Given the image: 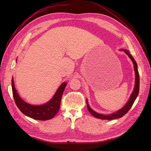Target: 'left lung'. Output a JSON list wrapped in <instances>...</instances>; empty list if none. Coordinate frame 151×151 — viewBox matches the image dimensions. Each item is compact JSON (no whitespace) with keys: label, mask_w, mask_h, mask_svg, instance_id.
I'll list each match as a JSON object with an SVG mask.
<instances>
[{"label":"left lung","mask_w":151,"mask_h":151,"mask_svg":"<svg viewBox=\"0 0 151 151\" xmlns=\"http://www.w3.org/2000/svg\"><path fill=\"white\" fill-rule=\"evenodd\" d=\"M120 50H122V51H124L126 54L129 57V58L131 59L132 62L134 63V70H135V87L133 92H132L130 97L129 99V101H127V103L125 104V105L123 108L120 109L119 110H118L115 112H114L111 114H109V115H104V114H101L94 111L93 109H92L89 105L88 104V99H86V103H87V107H88V109L90 113L94 116V117L99 118V119H101V120H113V119H116V118H119L122 117L123 116H124L125 114L129 111V109L131 108V107L133 105L134 101H135V99L137 97V96L139 94V84H140V79H139V71H138V68H137V64L134 60V58L132 57V56L129 53V51L125 49H122Z\"/></svg>","instance_id":"1"}]
</instances>
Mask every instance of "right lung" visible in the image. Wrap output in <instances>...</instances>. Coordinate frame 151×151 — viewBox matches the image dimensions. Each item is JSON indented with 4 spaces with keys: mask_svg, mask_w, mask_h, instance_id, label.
<instances>
[{
    "mask_svg": "<svg viewBox=\"0 0 151 151\" xmlns=\"http://www.w3.org/2000/svg\"><path fill=\"white\" fill-rule=\"evenodd\" d=\"M66 86V83H63L47 103L42 105H33L26 103L19 96L15 88L13 77L12 78V94L17 106L24 115L38 120H48L55 116L60 109L62 96Z\"/></svg>",
    "mask_w": 151,
    "mask_h": 151,
    "instance_id": "add662e5",
    "label": "right lung"
}]
</instances>
